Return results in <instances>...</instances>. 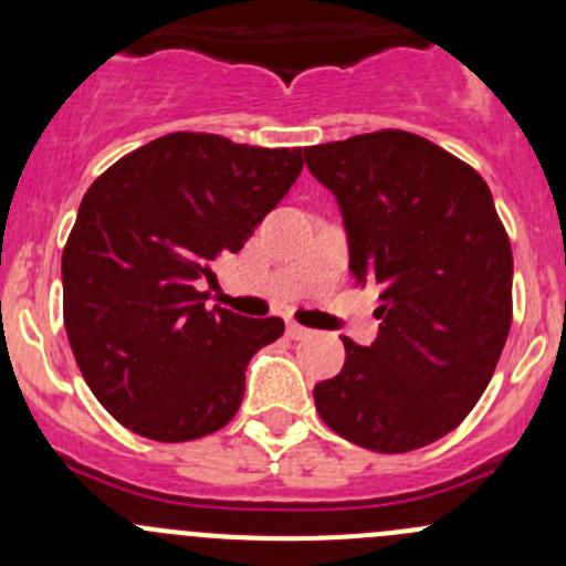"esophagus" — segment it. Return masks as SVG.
I'll return each mask as SVG.
<instances>
[{"label":"esophagus","instance_id":"1","mask_svg":"<svg viewBox=\"0 0 566 566\" xmlns=\"http://www.w3.org/2000/svg\"><path fill=\"white\" fill-rule=\"evenodd\" d=\"M310 334H312V331L304 328V325L293 323V319H290V323H287V336H290V339H306V336H310Z\"/></svg>","mask_w":566,"mask_h":566}]
</instances>
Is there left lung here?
I'll return each mask as SVG.
<instances>
[{
	"label": "left lung",
	"mask_w": 566,
	"mask_h": 566,
	"mask_svg": "<svg viewBox=\"0 0 566 566\" xmlns=\"http://www.w3.org/2000/svg\"><path fill=\"white\" fill-rule=\"evenodd\" d=\"M336 197L350 273L378 287L369 347L315 386L336 436L384 454L438 441L471 413L512 325V249L488 182L408 130L304 147Z\"/></svg>",
	"instance_id": "8db88e82"
}]
</instances>
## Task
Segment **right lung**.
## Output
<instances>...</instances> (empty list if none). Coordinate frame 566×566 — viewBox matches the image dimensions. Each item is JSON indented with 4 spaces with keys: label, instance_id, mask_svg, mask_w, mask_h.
<instances>
[{
    "label": "right lung",
    "instance_id": "obj_1",
    "mask_svg": "<svg viewBox=\"0 0 566 566\" xmlns=\"http://www.w3.org/2000/svg\"><path fill=\"white\" fill-rule=\"evenodd\" d=\"M304 169L301 147L167 134L90 186L62 251V312L78 369L136 436L180 443L241 408L247 367L282 317L205 306L199 279L241 251Z\"/></svg>",
    "mask_w": 566,
    "mask_h": 566
}]
</instances>
